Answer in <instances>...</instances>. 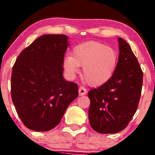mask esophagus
Here are the masks:
<instances>
[{"mask_svg":"<svg viewBox=\"0 0 155 155\" xmlns=\"http://www.w3.org/2000/svg\"><path fill=\"white\" fill-rule=\"evenodd\" d=\"M87 93V90L84 87L81 86L79 88V96H84Z\"/></svg>","mask_w":155,"mask_h":155,"instance_id":"34e87169","label":"esophagus"}]
</instances>
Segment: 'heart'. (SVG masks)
<instances>
[{
	"label": "heart",
	"mask_w": 155,
	"mask_h": 155,
	"mask_svg": "<svg viewBox=\"0 0 155 155\" xmlns=\"http://www.w3.org/2000/svg\"><path fill=\"white\" fill-rule=\"evenodd\" d=\"M118 54L113 48L99 42L90 41L74 47L72 56L63 61L66 73L71 78L83 67V76L90 84L99 86L111 79L115 72Z\"/></svg>",
	"instance_id": "1"
}]
</instances>
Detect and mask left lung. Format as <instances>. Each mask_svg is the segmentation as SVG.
Wrapping results in <instances>:
<instances>
[{"label": "left lung", "instance_id": "obj_1", "mask_svg": "<svg viewBox=\"0 0 155 155\" xmlns=\"http://www.w3.org/2000/svg\"><path fill=\"white\" fill-rule=\"evenodd\" d=\"M119 57L111 79L88 92L91 127L101 134H113L127 127L133 118L143 84V71L128 43L118 38Z\"/></svg>", "mask_w": 155, "mask_h": 155}]
</instances>
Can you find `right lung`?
Returning a JSON list of instances; mask_svg holds the SVG:
<instances>
[{
    "label": "right lung",
    "mask_w": 155,
    "mask_h": 155,
    "mask_svg": "<svg viewBox=\"0 0 155 155\" xmlns=\"http://www.w3.org/2000/svg\"><path fill=\"white\" fill-rule=\"evenodd\" d=\"M64 35H45L19 54L12 68V99L27 128L46 132L57 127L68 107L78 97V85L65 81Z\"/></svg>",
    "instance_id": "right-lung-1"
}]
</instances>
